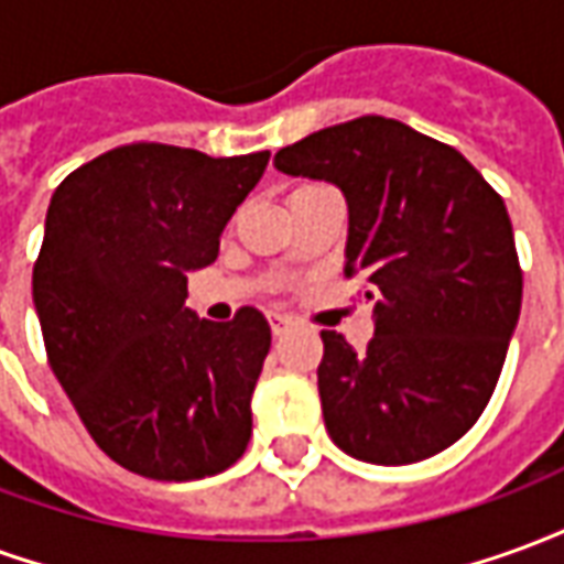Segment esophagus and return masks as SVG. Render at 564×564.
Instances as JSON below:
<instances>
[{"instance_id": "obj_1", "label": "esophagus", "mask_w": 564, "mask_h": 564, "mask_svg": "<svg viewBox=\"0 0 564 564\" xmlns=\"http://www.w3.org/2000/svg\"><path fill=\"white\" fill-rule=\"evenodd\" d=\"M269 323H271V332H274V335H283V332L290 329V323H293V319L283 317V314H269Z\"/></svg>"}]
</instances>
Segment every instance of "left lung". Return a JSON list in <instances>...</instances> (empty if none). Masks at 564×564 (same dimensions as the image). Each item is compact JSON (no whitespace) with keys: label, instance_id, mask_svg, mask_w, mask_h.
<instances>
[{"label":"left lung","instance_id":"1","mask_svg":"<svg viewBox=\"0 0 564 564\" xmlns=\"http://www.w3.org/2000/svg\"><path fill=\"white\" fill-rule=\"evenodd\" d=\"M347 198L344 274L366 281L375 338L319 332V402L354 459L411 465L484 414L522 305L508 208L459 150L390 117H356L274 153Z\"/></svg>","mask_w":564,"mask_h":564}]
</instances>
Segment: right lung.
<instances>
[{"instance_id": "obj_1", "label": "right lung", "mask_w": 564, "mask_h": 564, "mask_svg": "<svg viewBox=\"0 0 564 564\" xmlns=\"http://www.w3.org/2000/svg\"><path fill=\"white\" fill-rule=\"evenodd\" d=\"M269 150L220 156L123 144L56 186L32 302L59 387L93 441L150 480H198L247 449L271 329L257 307L198 319L186 271L259 184Z\"/></svg>"}]
</instances>
